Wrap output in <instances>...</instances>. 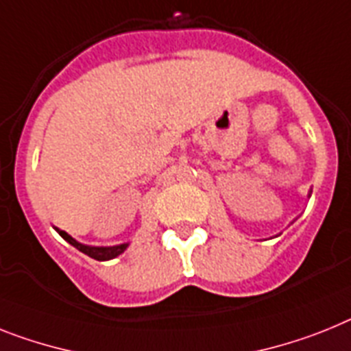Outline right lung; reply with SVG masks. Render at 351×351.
<instances>
[{"mask_svg": "<svg viewBox=\"0 0 351 351\" xmlns=\"http://www.w3.org/2000/svg\"><path fill=\"white\" fill-rule=\"evenodd\" d=\"M58 234L64 237V239L67 241V243L71 244V246H75L76 250H80L82 253H85V255H89L90 258H96V261H110V258H116L117 255H121V253L125 252L126 248H128V244H117V246H87V244H82L78 243L76 239H73L67 232L64 230H58Z\"/></svg>", "mask_w": 351, "mask_h": 351, "instance_id": "add662e5", "label": "right lung"}]
</instances>
